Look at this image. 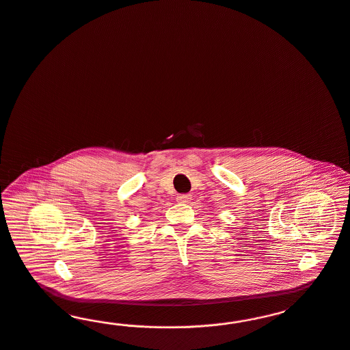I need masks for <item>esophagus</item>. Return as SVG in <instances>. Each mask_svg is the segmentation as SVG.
I'll use <instances>...</instances> for the list:
<instances>
[{
	"label": "esophagus",
	"mask_w": 350,
	"mask_h": 350,
	"mask_svg": "<svg viewBox=\"0 0 350 350\" xmlns=\"http://www.w3.org/2000/svg\"><path fill=\"white\" fill-rule=\"evenodd\" d=\"M191 200V196L190 194H180L177 196V202L178 203H189Z\"/></svg>",
	"instance_id": "34e87169"
}]
</instances>
